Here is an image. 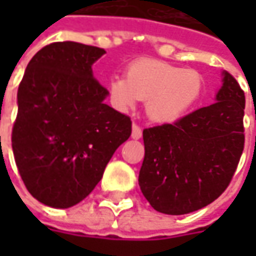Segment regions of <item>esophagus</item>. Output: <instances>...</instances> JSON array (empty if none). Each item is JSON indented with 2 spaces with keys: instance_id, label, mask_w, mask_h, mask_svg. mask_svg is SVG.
<instances>
[{
  "instance_id": "esophagus-1",
  "label": "esophagus",
  "mask_w": 256,
  "mask_h": 256,
  "mask_svg": "<svg viewBox=\"0 0 256 256\" xmlns=\"http://www.w3.org/2000/svg\"><path fill=\"white\" fill-rule=\"evenodd\" d=\"M142 136V130L138 124H134L132 125V138L134 140H140Z\"/></svg>"
}]
</instances>
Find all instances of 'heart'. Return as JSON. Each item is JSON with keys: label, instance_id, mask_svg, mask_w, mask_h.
<instances>
[{"label": "heart", "instance_id": "b5f03b06", "mask_svg": "<svg viewBox=\"0 0 256 256\" xmlns=\"http://www.w3.org/2000/svg\"><path fill=\"white\" fill-rule=\"evenodd\" d=\"M110 94L121 110L132 108L140 100L155 121H174L186 112L202 91V76L194 70L158 61L138 60L126 68L125 76L110 80Z\"/></svg>", "mask_w": 256, "mask_h": 256}]
</instances>
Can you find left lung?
I'll list each match as a JSON object with an SVG mask.
<instances>
[{
	"label": "left lung",
	"mask_w": 256,
	"mask_h": 256,
	"mask_svg": "<svg viewBox=\"0 0 256 256\" xmlns=\"http://www.w3.org/2000/svg\"><path fill=\"white\" fill-rule=\"evenodd\" d=\"M245 94L230 72L216 102L174 124L144 130L140 186L155 211L184 215L214 202L232 181L241 160Z\"/></svg>",
	"instance_id": "obj_1"
}]
</instances>
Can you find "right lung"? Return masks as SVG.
Here are the masks:
<instances>
[{"label":"right lung","instance_id":"1","mask_svg":"<svg viewBox=\"0 0 256 256\" xmlns=\"http://www.w3.org/2000/svg\"><path fill=\"white\" fill-rule=\"evenodd\" d=\"M104 54L74 41L45 45L18 86L15 164L28 192L48 206L86 198L132 131L128 115L104 104L110 92L94 78L91 66Z\"/></svg>","mask_w":256,"mask_h":256}]
</instances>
